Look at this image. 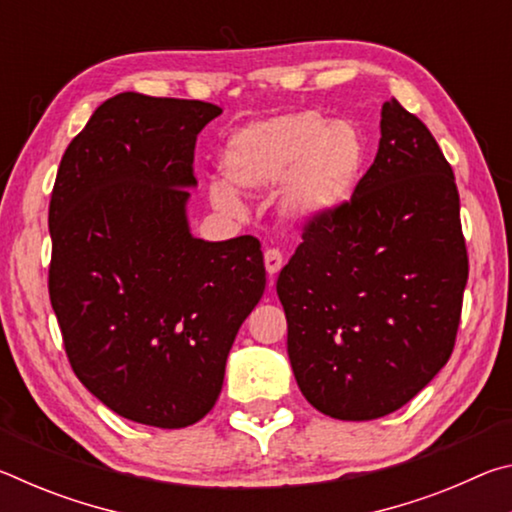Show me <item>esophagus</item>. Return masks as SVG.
I'll list each match as a JSON object with an SVG mask.
<instances>
[{"label": "esophagus", "mask_w": 512, "mask_h": 512, "mask_svg": "<svg viewBox=\"0 0 512 512\" xmlns=\"http://www.w3.org/2000/svg\"><path fill=\"white\" fill-rule=\"evenodd\" d=\"M264 264H266V273L271 275V280L273 277L282 271V266H284V257H282V253L277 248H268L266 253H264Z\"/></svg>", "instance_id": "obj_1"}]
</instances>
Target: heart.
<instances>
[{
    "label": "heart",
    "mask_w": 512,
    "mask_h": 512,
    "mask_svg": "<svg viewBox=\"0 0 512 512\" xmlns=\"http://www.w3.org/2000/svg\"><path fill=\"white\" fill-rule=\"evenodd\" d=\"M370 144L354 121H329L320 110L284 112L250 121L225 140L219 167L228 185L210 189L221 210H237L236 192H277L284 219L314 225L352 201L366 173Z\"/></svg>",
    "instance_id": "heart-1"
}]
</instances>
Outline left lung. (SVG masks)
Masks as SVG:
<instances>
[{
  "instance_id": "obj_1",
  "label": "left lung",
  "mask_w": 512,
  "mask_h": 512,
  "mask_svg": "<svg viewBox=\"0 0 512 512\" xmlns=\"http://www.w3.org/2000/svg\"><path fill=\"white\" fill-rule=\"evenodd\" d=\"M377 158L343 212L305 225L277 277L287 350L307 402L375 420L413 400L452 357L467 250L454 171L397 99Z\"/></svg>"
}]
</instances>
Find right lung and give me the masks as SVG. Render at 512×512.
Masks as SVG:
<instances>
[{
    "instance_id": "right-lung-1",
    "label": "right lung",
    "mask_w": 512,
    "mask_h": 512,
    "mask_svg": "<svg viewBox=\"0 0 512 512\" xmlns=\"http://www.w3.org/2000/svg\"><path fill=\"white\" fill-rule=\"evenodd\" d=\"M221 108L121 92L60 160L49 298L81 384L126 420L183 429L212 411L239 327L262 298L259 241L196 239V137Z\"/></svg>"
}]
</instances>
